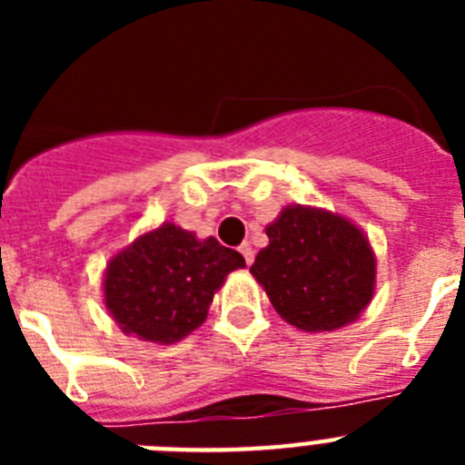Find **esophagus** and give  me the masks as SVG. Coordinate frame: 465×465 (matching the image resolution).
I'll use <instances>...</instances> for the list:
<instances>
[{"label": "esophagus", "mask_w": 465, "mask_h": 465, "mask_svg": "<svg viewBox=\"0 0 465 465\" xmlns=\"http://www.w3.org/2000/svg\"><path fill=\"white\" fill-rule=\"evenodd\" d=\"M240 253L244 256L246 265H252V262H253V249H252V244H249V242L240 244Z\"/></svg>", "instance_id": "1"}]
</instances>
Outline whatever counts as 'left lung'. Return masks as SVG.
Returning a JSON list of instances; mask_svg holds the SVG:
<instances>
[{
    "instance_id": "obj_1",
    "label": "left lung",
    "mask_w": 465,
    "mask_h": 465,
    "mask_svg": "<svg viewBox=\"0 0 465 465\" xmlns=\"http://www.w3.org/2000/svg\"><path fill=\"white\" fill-rule=\"evenodd\" d=\"M252 274L283 322L305 332L354 323L375 295L377 258L356 223L328 209L289 204L265 228Z\"/></svg>"
}]
</instances>
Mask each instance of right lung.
<instances>
[{
    "label": "right lung",
    "instance_id": "right-lung-1",
    "mask_svg": "<svg viewBox=\"0 0 465 465\" xmlns=\"http://www.w3.org/2000/svg\"><path fill=\"white\" fill-rule=\"evenodd\" d=\"M244 265L242 253L216 237L200 240L165 221L106 262L104 307L125 335L174 344L203 326L213 293Z\"/></svg>",
    "mask_w": 465,
    "mask_h": 465
}]
</instances>
